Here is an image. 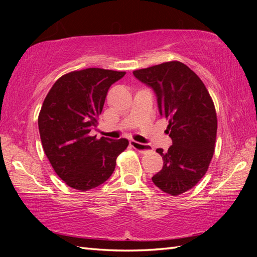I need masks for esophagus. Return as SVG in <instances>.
Masks as SVG:
<instances>
[{
	"mask_svg": "<svg viewBox=\"0 0 257 257\" xmlns=\"http://www.w3.org/2000/svg\"><path fill=\"white\" fill-rule=\"evenodd\" d=\"M130 145H132L133 149H135L141 153H146V152L152 151V146L149 144H143V143L139 142H135V141H130Z\"/></svg>",
	"mask_w": 257,
	"mask_h": 257,
	"instance_id": "1",
	"label": "esophagus"
}]
</instances>
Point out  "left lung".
<instances>
[{"label": "left lung", "mask_w": 257, "mask_h": 257, "mask_svg": "<svg viewBox=\"0 0 257 257\" xmlns=\"http://www.w3.org/2000/svg\"><path fill=\"white\" fill-rule=\"evenodd\" d=\"M133 73L153 89L172 139L168 152L156 150L163 167L152 181L164 193L177 196L193 188L210 165L217 129L214 104L199 77L178 61Z\"/></svg>", "instance_id": "1"}]
</instances>
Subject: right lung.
<instances>
[{"mask_svg": "<svg viewBox=\"0 0 257 257\" xmlns=\"http://www.w3.org/2000/svg\"><path fill=\"white\" fill-rule=\"evenodd\" d=\"M123 71L88 68L59 78L38 115L43 149L61 179L77 190H89L105 182L128 139L90 136L96 128L111 85Z\"/></svg>", "mask_w": 257, "mask_h": 257, "instance_id": "obj_1", "label": "right lung"}]
</instances>
